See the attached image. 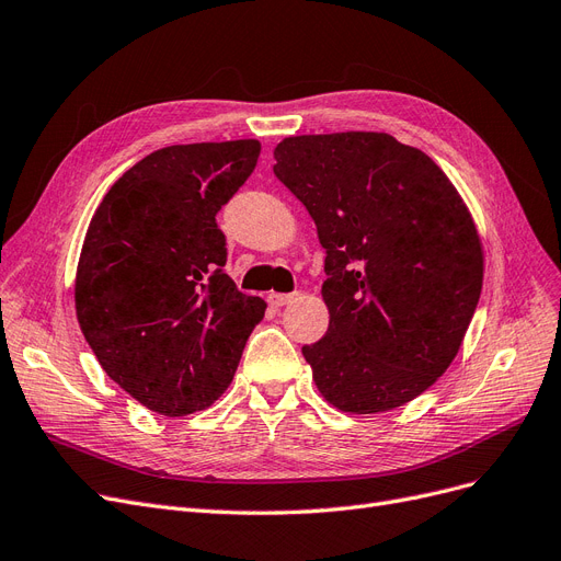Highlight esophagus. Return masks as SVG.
<instances>
[{"mask_svg":"<svg viewBox=\"0 0 561 561\" xmlns=\"http://www.w3.org/2000/svg\"><path fill=\"white\" fill-rule=\"evenodd\" d=\"M298 294H267V302L273 307H284L288 302H294Z\"/></svg>","mask_w":561,"mask_h":561,"instance_id":"34e87169","label":"esophagus"}]
</instances>
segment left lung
Listing matches in <instances>:
<instances>
[{
    "label": "left lung",
    "instance_id": "1",
    "mask_svg": "<svg viewBox=\"0 0 561 561\" xmlns=\"http://www.w3.org/2000/svg\"><path fill=\"white\" fill-rule=\"evenodd\" d=\"M275 159L325 249L328 333L302 346L319 392L346 413L416 400L458 356L481 298L467 203L425 152L381 131L291 136Z\"/></svg>",
    "mask_w": 561,
    "mask_h": 561
}]
</instances>
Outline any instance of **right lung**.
Here are the masks:
<instances>
[{
    "instance_id": "1",
    "label": "right lung",
    "mask_w": 561,
    "mask_h": 561,
    "mask_svg": "<svg viewBox=\"0 0 561 561\" xmlns=\"http://www.w3.org/2000/svg\"><path fill=\"white\" fill-rule=\"evenodd\" d=\"M261 142L161 148L99 203L76 270V317L106 375L161 416L210 407L233 381L265 302L224 273L217 213Z\"/></svg>"
}]
</instances>
